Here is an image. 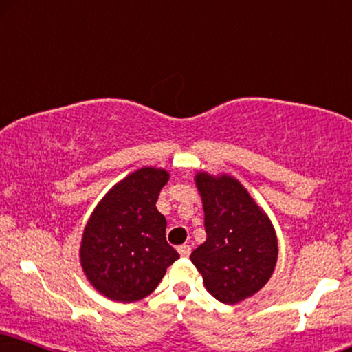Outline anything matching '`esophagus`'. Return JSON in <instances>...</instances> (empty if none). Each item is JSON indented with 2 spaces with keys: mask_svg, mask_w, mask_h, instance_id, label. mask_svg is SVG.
I'll list each match as a JSON object with an SVG mask.
<instances>
[{
  "mask_svg": "<svg viewBox=\"0 0 352 352\" xmlns=\"http://www.w3.org/2000/svg\"><path fill=\"white\" fill-rule=\"evenodd\" d=\"M177 252L181 254V257H189L190 252H192V248H190V245H187V244H182V245H179V248H177Z\"/></svg>",
  "mask_w": 352,
  "mask_h": 352,
  "instance_id": "1",
  "label": "esophagus"
}]
</instances>
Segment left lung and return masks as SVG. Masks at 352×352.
<instances>
[{
	"label": "left lung",
	"mask_w": 352,
	"mask_h": 352,
	"mask_svg": "<svg viewBox=\"0 0 352 352\" xmlns=\"http://www.w3.org/2000/svg\"><path fill=\"white\" fill-rule=\"evenodd\" d=\"M204 200L207 241L190 254L213 298L236 304L257 293L276 265L275 230L239 181L195 176Z\"/></svg>",
	"instance_id": "obj_1"
}]
</instances>
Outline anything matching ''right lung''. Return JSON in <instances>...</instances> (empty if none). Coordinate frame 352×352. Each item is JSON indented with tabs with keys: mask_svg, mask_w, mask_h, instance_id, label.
<instances>
[{
	"mask_svg": "<svg viewBox=\"0 0 352 352\" xmlns=\"http://www.w3.org/2000/svg\"><path fill=\"white\" fill-rule=\"evenodd\" d=\"M170 175L142 168L113 187L87 223L80 262L87 278L107 298L134 302L148 296L179 258L166 241L158 212L160 190Z\"/></svg>",
	"mask_w": 352,
	"mask_h": 352,
	"instance_id": "obj_1",
	"label": "right lung"
}]
</instances>
